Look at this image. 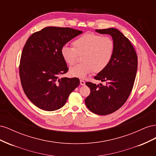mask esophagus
<instances>
[{"mask_svg":"<svg viewBox=\"0 0 156 156\" xmlns=\"http://www.w3.org/2000/svg\"><path fill=\"white\" fill-rule=\"evenodd\" d=\"M80 84H81V85H82V86L85 85V82H84V81H83V79H81V80H80Z\"/></svg>","mask_w":156,"mask_h":156,"instance_id":"obj_1","label":"esophagus"}]
</instances>
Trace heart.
Instances as JSON below:
<instances>
[{"label": "heart", "mask_w": 156, "mask_h": 156, "mask_svg": "<svg viewBox=\"0 0 156 156\" xmlns=\"http://www.w3.org/2000/svg\"><path fill=\"white\" fill-rule=\"evenodd\" d=\"M73 47L63 45L60 54L69 66L76 61L77 55H81V63L69 69L73 77H84L94 70L100 72L109 64L115 53V42L109 36H101L94 33H86L73 41Z\"/></svg>", "instance_id": "heart-1"}]
</instances>
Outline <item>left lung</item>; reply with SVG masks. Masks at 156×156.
Masks as SVG:
<instances>
[{"mask_svg": "<svg viewBox=\"0 0 156 156\" xmlns=\"http://www.w3.org/2000/svg\"><path fill=\"white\" fill-rule=\"evenodd\" d=\"M96 32L112 36L115 53L109 64L94 77L105 81V85L86 83L90 94L85 99V104L95 114L107 115L120 108L130 95L137 70V55L128 38L118 29L109 28Z\"/></svg>", "mask_w": 156, "mask_h": 156, "instance_id": "8db88e82", "label": "left lung"}]
</instances>
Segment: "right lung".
Instances as JSON below:
<instances>
[{
    "label": "right lung",
    "instance_id": "1",
    "mask_svg": "<svg viewBox=\"0 0 156 156\" xmlns=\"http://www.w3.org/2000/svg\"><path fill=\"white\" fill-rule=\"evenodd\" d=\"M81 33L68 27H48L27 40L20 60L21 83L27 98L41 109H59L79 85L77 77L59 76L68 71L61 48Z\"/></svg>",
    "mask_w": 156,
    "mask_h": 156
}]
</instances>
